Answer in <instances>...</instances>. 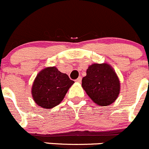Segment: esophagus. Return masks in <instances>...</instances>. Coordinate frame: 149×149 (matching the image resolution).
<instances>
[{"instance_id": "34e87169", "label": "esophagus", "mask_w": 149, "mask_h": 149, "mask_svg": "<svg viewBox=\"0 0 149 149\" xmlns=\"http://www.w3.org/2000/svg\"><path fill=\"white\" fill-rule=\"evenodd\" d=\"M75 81L77 82H81V81H82V77H78Z\"/></svg>"}]
</instances>
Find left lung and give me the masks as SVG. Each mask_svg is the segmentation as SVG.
I'll list each match as a JSON object with an SVG mask.
<instances>
[{
	"instance_id": "obj_1",
	"label": "left lung",
	"mask_w": 149,
	"mask_h": 149,
	"mask_svg": "<svg viewBox=\"0 0 149 149\" xmlns=\"http://www.w3.org/2000/svg\"><path fill=\"white\" fill-rule=\"evenodd\" d=\"M82 86L88 96L99 106H109L120 93V83L115 72L107 64H94L88 67Z\"/></svg>"
}]
</instances>
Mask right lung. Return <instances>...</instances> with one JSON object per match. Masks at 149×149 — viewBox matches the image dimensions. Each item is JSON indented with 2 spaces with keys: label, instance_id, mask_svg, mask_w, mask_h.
Here are the masks:
<instances>
[{
  "label": "right lung",
  "instance_id": "add662e5",
  "mask_svg": "<svg viewBox=\"0 0 149 149\" xmlns=\"http://www.w3.org/2000/svg\"><path fill=\"white\" fill-rule=\"evenodd\" d=\"M74 82L68 75L61 73L55 67L44 69L36 77L32 85L34 101L42 108H53L64 99Z\"/></svg>",
  "mask_w": 149,
  "mask_h": 149
}]
</instances>
